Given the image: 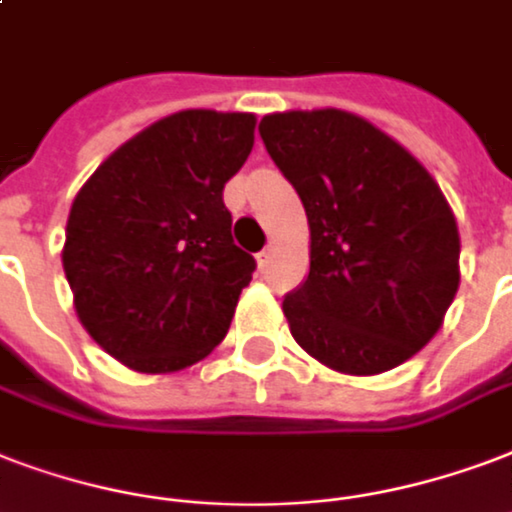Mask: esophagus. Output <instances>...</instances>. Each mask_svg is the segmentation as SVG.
I'll list each match as a JSON object with an SVG mask.
<instances>
[{
	"label": "esophagus",
	"instance_id": "obj_1",
	"mask_svg": "<svg viewBox=\"0 0 512 512\" xmlns=\"http://www.w3.org/2000/svg\"><path fill=\"white\" fill-rule=\"evenodd\" d=\"M271 260H273V247H271V244H268V247H265L263 252H257V265H260V271H265V268L271 265Z\"/></svg>",
	"mask_w": 512,
	"mask_h": 512
}]
</instances>
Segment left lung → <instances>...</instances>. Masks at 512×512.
<instances>
[{
	"label": "left lung",
	"mask_w": 512,
	"mask_h": 512,
	"mask_svg": "<svg viewBox=\"0 0 512 512\" xmlns=\"http://www.w3.org/2000/svg\"><path fill=\"white\" fill-rule=\"evenodd\" d=\"M260 136L311 230L306 282L282 303L292 338L349 376L411 360L459 290V230L438 182L343 109L273 112Z\"/></svg>",
	"instance_id": "obj_1"
}]
</instances>
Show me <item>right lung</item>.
I'll use <instances>...</instances> for the list:
<instances>
[{
    "label": "right lung",
    "instance_id": "add662e5",
    "mask_svg": "<svg viewBox=\"0 0 512 512\" xmlns=\"http://www.w3.org/2000/svg\"><path fill=\"white\" fill-rule=\"evenodd\" d=\"M255 115L185 109L117 147L66 220V282L93 341L139 373L190 368L225 338L255 257L233 244L222 187Z\"/></svg>",
    "mask_w": 512,
    "mask_h": 512
}]
</instances>
